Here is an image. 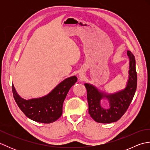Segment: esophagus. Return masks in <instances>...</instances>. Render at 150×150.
<instances>
[{
	"mask_svg": "<svg viewBox=\"0 0 150 150\" xmlns=\"http://www.w3.org/2000/svg\"><path fill=\"white\" fill-rule=\"evenodd\" d=\"M84 77V75L83 73H79V79H80L81 80H82V79H83Z\"/></svg>",
	"mask_w": 150,
	"mask_h": 150,
	"instance_id": "obj_1",
	"label": "esophagus"
}]
</instances>
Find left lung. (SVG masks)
<instances>
[{
    "instance_id": "obj_1",
    "label": "left lung",
    "mask_w": 150,
    "mask_h": 150,
    "mask_svg": "<svg viewBox=\"0 0 150 150\" xmlns=\"http://www.w3.org/2000/svg\"><path fill=\"white\" fill-rule=\"evenodd\" d=\"M127 54L129 59V79L124 90L113 94H106L98 91L93 85L84 84L87 90L88 112L97 122L111 123L119 120L126 113L134 97L137 85L135 59L130 51H128ZM104 98L109 102L108 108L101 106V100Z\"/></svg>"
}]
</instances>
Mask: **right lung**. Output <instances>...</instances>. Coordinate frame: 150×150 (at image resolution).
<instances>
[{
	"mask_svg": "<svg viewBox=\"0 0 150 150\" xmlns=\"http://www.w3.org/2000/svg\"><path fill=\"white\" fill-rule=\"evenodd\" d=\"M77 81L75 76L66 79L49 94L42 97L24 100L17 94L13 84L12 91L16 103L29 119L41 123H52L62 113V106L69 89Z\"/></svg>",
	"mask_w": 150,
	"mask_h": 150,
	"instance_id": "1",
	"label": "right lung"
}]
</instances>
